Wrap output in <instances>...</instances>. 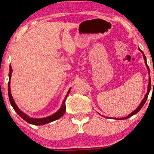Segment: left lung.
<instances>
[{"label": "left lung", "instance_id": "8db88e82", "mask_svg": "<svg viewBox=\"0 0 154 154\" xmlns=\"http://www.w3.org/2000/svg\"><path fill=\"white\" fill-rule=\"evenodd\" d=\"M140 50V51H141V52H142V54H143V57H144V62H145V64H146V67H147V69H148L149 70V74L150 75V73H149V66H148V65H147V63H146V57H145V55H144V52H142V50H141L140 49H139ZM150 90H151V78L149 77V84H148V90H147V92H146V94H145V97H144V98L143 99V100L142 101V102L140 103V104L139 105V106L137 107V108L135 110H134V111H132V112L130 113V114H129L128 116H126V117H124V118H123V119H119V120H121V119H128V118H130V117H131L132 116H133V115H134V114H136L142 108V106H144V104H145V102H146V99H147V97H148V95H149V92H150ZM107 119H109V117H106Z\"/></svg>", "mask_w": 154, "mask_h": 154}]
</instances>
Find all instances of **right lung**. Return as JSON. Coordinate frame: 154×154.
Wrapping results in <instances>:
<instances>
[{"mask_svg": "<svg viewBox=\"0 0 154 154\" xmlns=\"http://www.w3.org/2000/svg\"><path fill=\"white\" fill-rule=\"evenodd\" d=\"M12 73V69L11 65H10V72H9V82H8V96H9L10 102L12 105V108L14 109V110L16 111L17 113V114L20 116L22 119H24L25 121L27 122V123L32 124V125H45V124L51 123V122L54 121H56V120L60 119V118L64 114L65 111H66V104H65V102H66V99L67 98V97H68L69 92H70L71 88L69 90L68 92H67V94L66 95V97H65L64 101H63L62 106H61L60 110L57 111L56 113H54V114L48 117L43 118V119H33V118L28 116L26 113L22 112V111L18 108L17 106V104H15V102H14L13 98H12L11 92H10V79H11Z\"/></svg>", "mask_w": 154, "mask_h": 154, "instance_id": "1", "label": "right lung"}]
</instances>
